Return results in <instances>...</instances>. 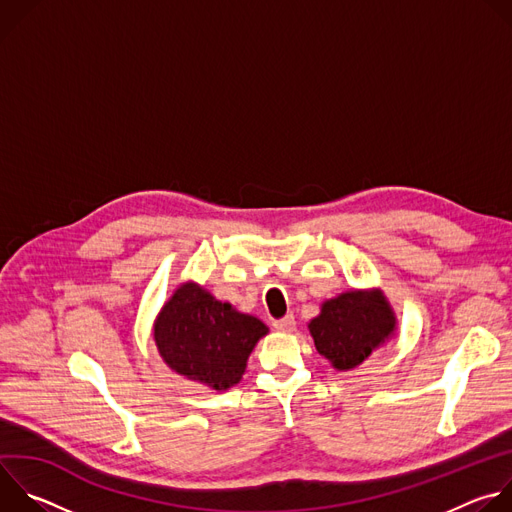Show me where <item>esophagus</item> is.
Segmentation results:
<instances>
[{"instance_id": "34e87169", "label": "esophagus", "mask_w": 512, "mask_h": 512, "mask_svg": "<svg viewBox=\"0 0 512 512\" xmlns=\"http://www.w3.org/2000/svg\"><path fill=\"white\" fill-rule=\"evenodd\" d=\"M273 328L277 330V332H294L296 330V320H294V316H285V318H281V320H275L273 322Z\"/></svg>"}]
</instances>
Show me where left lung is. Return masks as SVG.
I'll return each instance as SVG.
<instances>
[{
  "mask_svg": "<svg viewBox=\"0 0 512 512\" xmlns=\"http://www.w3.org/2000/svg\"><path fill=\"white\" fill-rule=\"evenodd\" d=\"M308 328L332 367L350 371L395 334L397 318L381 289H350L326 300Z\"/></svg>",
  "mask_w": 512,
  "mask_h": 512,
  "instance_id": "left-lung-1",
  "label": "left lung"
}]
</instances>
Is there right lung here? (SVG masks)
I'll return each instance as SVG.
<instances>
[{"label": "right lung", "mask_w": 512, "mask_h": 512, "mask_svg": "<svg viewBox=\"0 0 512 512\" xmlns=\"http://www.w3.org/2000/svg\"><path fill=\"white\" fill-rule=\"evenodd\" d=\"M267 332L259 318L218 302L194 281L174 291L154 322V340L168 367L214 391L243 379L249 354Z\"/></svg>", "instance_id": "add662e5"}]
</instances>
